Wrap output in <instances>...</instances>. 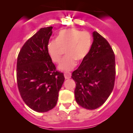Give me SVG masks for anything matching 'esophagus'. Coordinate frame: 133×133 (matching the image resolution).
I'll list each match as a JSON object with an SVG mask.
<instances>
[{
    "instance_id": "obj_1",
    "label": "esophagus",
    "mask_w": 133,
    "mask_h": 133,
    "mask_svg": "<svg viewBox=\"0 0 133 133\" xmlns=\"http://www.w3.org/2000/svg\"><path fill=\"white\" fill-rule=\"evenodd\" d=\"M71 77V74L70 72H64V77L65 79H70Z\"/></svg>"
}]
</instances>
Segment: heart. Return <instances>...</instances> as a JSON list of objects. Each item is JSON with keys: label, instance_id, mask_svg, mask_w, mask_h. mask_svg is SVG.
<instances>
[{"label": "heart", "instance_id": "1", "mask_svg": "<svg viewBox=\"0 0 133 133\" xmlns=\"http://www.w3.org/2000/svg\"><path fill=\"white\" fill-rule=\"evenodd\" d=\"M92 45V37L89 32L81 31L76 29L61 30L57 34L56 40L47 43V52L50 59L54 63L60 62L63 49L66 56L59 65V69L71 71L76 65V60L81 61L86 59Z\"/></svg>", "mask_w": 133, "mask_h": 133}]
</instances>
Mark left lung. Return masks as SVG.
<instances>
[{"instance_id":"left-lung-1","label":"left lung","mask_w":133,"mask_h":133,"mask_svg":"<svg viewBox=\"0 0 133 133\" xmlns=\"http://www.w3.org/2000/svg\"><path fill=\"white\" fill-rule=\"evenodd\" d=\"M92 37L89 54L71 76L76 84V102L90 110L99 108L108 99L116 76L115 56L110 44L96 31Z\"/></svg>"}]
</instances>
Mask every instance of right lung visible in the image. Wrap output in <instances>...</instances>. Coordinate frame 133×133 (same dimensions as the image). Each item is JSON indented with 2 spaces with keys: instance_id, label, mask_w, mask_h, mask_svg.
I'll use <instances>...</instances> for the list:
<instances>
[{
  "instance_id": "right-lung-1",
  "label": "right lung",
  "mask_w": 133,
  "mask_h": 133,
  "mask_svg": "<svg viewBox=\"0 0 133 133\" xmlns=\"http://www.w3.org/2000/svg\"><path fill=\"white\" fill-rule=\"evenodd\" d=\"M52 26L41 28L24 44L18 55L17 81L23 101L30 109L47 112L57 104L64 81L47 52Z\"/></svg>"
}]
</instances>
